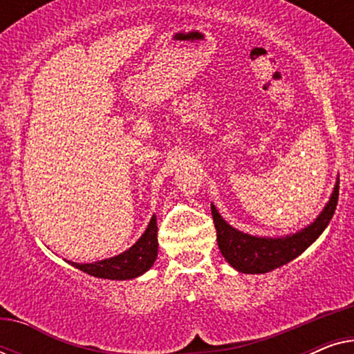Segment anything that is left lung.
<instances>
[{
	"label": "left lung",
	"mask_w": 354,
	"mask_h": 354,
	"mask_svg": "<svg viewBox=\"0 0 354 354\" xmlns=\"http://www.w3.org/2000/svg\"><path fill=\"white\" fill-rule=\"evenodd\" d=\"M338 178L333 192L316 219L293 234L280 236H258L240 232L225 222L211 203V212L217 230V245L222 256L241 274H266L298 258L326 230L338 201Z\"/></svg>",
	"instance_id": "obj_1"
}]
</instances>
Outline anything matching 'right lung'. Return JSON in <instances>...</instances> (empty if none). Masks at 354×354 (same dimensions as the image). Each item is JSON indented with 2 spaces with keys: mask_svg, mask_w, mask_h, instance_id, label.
<instances>
[{
  "mask_svg": "<svg viewBox=\"0 0 354 354\" xmlns=\"http://www.w3.org/2000/svg\"><path fill=\"white\" fill-rule=\"evenodd\" d=\"M158 258V225L156 216L151 217L143 235L130 246L113 258H106L95 263H74L67 261L71 266L80 269L82 272L98 279L109 280H130L143 275L153 268Z\"/></svg>",
  "mask_w": 354,
  "mask_h": 354,
  "instance_id": "add662e5",
  "label": "right lung"
}]
</instances>
